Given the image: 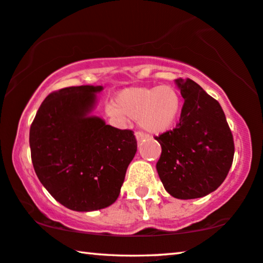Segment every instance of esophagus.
Returning a JSON list of instances; mask_svg holds the SVG:
<instances>
[{
	"label": "esophagus",
	"instance_id": "esophagus-1",
	"mask_svg": "<svg viewBox=\"0 0 263 263\" xmlns=\"http://www.w3.org/2000/svg\"><path fill=\"white\" fill-rule=\"evenodd\" d=\"M135 136H136V140H138V142L140 143V142L142 141L143 139L146 138V134H143L142 132H136V133H135Z\"/></svg>",
	"mask_w": 263,
	"mask_h": 263
}]
</instances>
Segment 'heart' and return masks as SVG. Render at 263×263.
I'll return each instance as SVG.
<instances>
[{
  "instance_id": "heart-1",
  "label": "heart",
  "mask_w": 263,
  "mask_h": 263,
  "mask_svg": "<svg viewBox=\"0 0 263 263\" xmlns=\"http://www.w3.org/2000/svg\"><path fill=\"white\" fill-rule=\"evenodd\" d=\"M181 107V97L172 86L130 87L118 93L115 104L107 105V114L120 121L139 120L145 130L160 134L174 127Z\"/></svg>"
}]
</instances>
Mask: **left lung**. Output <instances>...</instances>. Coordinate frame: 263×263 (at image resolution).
Masks as SVG:
<instances>
[{
  "mask_svg": "<svg viewBox=\"0 0 263 263\" xmlns=\"http://www.w3.org/2000/svg\"><path fill=\"white\" fill-rule=\"evenodd\" d=\"M176 84L184 99L176 127L154 139L161 154L157 171L166 192L189 200L214 192L228 176L235 143L220 104L190 79Z\"/></svg>",
  "mask_w": 263,
  "mask_h": 263,
  "instance_id": "1",
  "label": "left lung"
}]
</instances>
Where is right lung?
<instances>
[{
    "mask_svg": "<svg viewBox=\"0 0 263 263\" xmlns=\"http://www.w3.org/2000/svg\"><path fill=\"white\" fill-rule=\"evenodd\" d=\"M102 89L86 85L51 92L30 128L31 159L39 181L73 211L112 204L138 148L134 132L89 116Z\"/></svg>",
    "mask_w": 263,
    "mask_h": 263,
    "instance_id": "right-lung-1",
    "label": "right lung"
}]
</instances>
